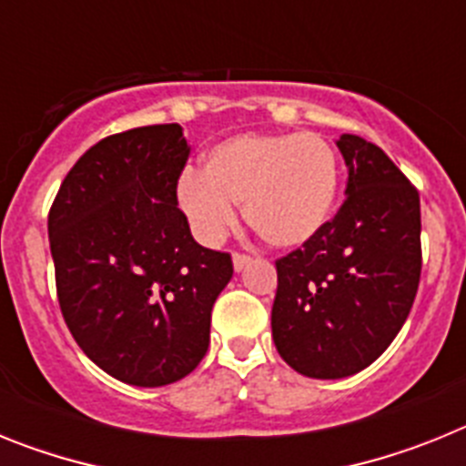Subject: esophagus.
I'll return each mask as SVG.
<instances>
[{
    "mask_svg": "<svg viewBox=\"0 0 466 466\" xmlns=\"http://www.w3.org/2000/svg\"><path fill=\"white\" fill-rule=\"evenodd\" d=\"M249 263H252V257H249V254H240V252L233 254V268L236 270H242L245 266H249Z\"/></svg>",
    "mask_w": 466,
    "mask_h": 466,
    "instance_id": "esophagus-1",
    "label": "esophagus"
}]
</instances>
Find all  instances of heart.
Segmentation results:
<instances>
[{
  "label": "heart",
  "mask_w": 466,
  "mask_h": 466,
  "mask_svg": "<svg viewBox=\"0 0 466 466\" xmlns=\"http://www.w3.org/2000/svg\"><path fill=\"white\" fill-rule=\"evenodd\" d=\"M339 156L315 133H247L205 154L203 175L184 170L177 205L205 242L221 240L245 205L247 224L279 249L306 245L331 219Z\"/></svg>",
  "instance_id": "1"
}]
</instances>
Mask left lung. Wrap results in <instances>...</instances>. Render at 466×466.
Instances as JSON below:
<instances>
[{"label":"left lung","instance_id":"8db88e82","mask_svg":"<svg viewBox=\"0 0 466 466\" xmlns=\"http://www.w3.org/2000/svg\"><path fill=\"white\" fill-rule=\"evenodd\" d=\"M345 200L306 245L275 261L273 340L308 378L360 373L403 327L422 270L418 188L376 144L340 135Z\"/></svg>","mask_w":466,"mask_h":466}]
</instances>
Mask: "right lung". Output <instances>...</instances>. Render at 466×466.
Wrapping results in <instances>:
<instances>
[{
  "label": "right lung",
  "instance_id": "obj_1",
  "mask_svg": "<svg viewBox=\"0 0 466 466\" xmlns=\"http://www.w3.org/2000/svg\"><path fill=\"white\" fill-rule=\"evenodd\" d=\"M182 126H144L90 147L48 212L57 303L86 357L116 380H182L209 345L230 254L198 245L177 208Z\"/></svg>",
  "mask_w": 466,
  "mask_h": 466
}]
</instances>
